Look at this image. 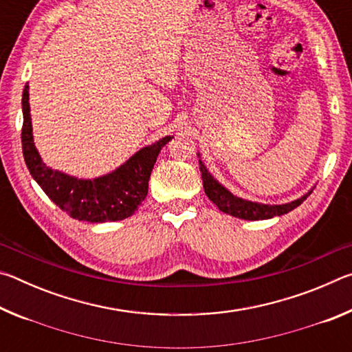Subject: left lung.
I'll use <instances>...</instances> for the list:
<instances>
[{"label":"left lung","mask_w":352,"mask_h":352,"mask_svg":"<svg viewBox=\"0 0 352 352\" xmlns=\"http://www.w3.org/2000/svg\"><path fill=\"white\" fill-rule=\"evenodd\" d=\"M199 164H200V172H201V180H204L205 194L210 197L212 204L217 205V208L222 212H226L230 214V216L239 217L243 220H264V219H272L275 216H283V214H287L289 211L295 210L296 206H300L312 192V190H309V192L302 195L301 199H296L294 201H290V204H284V205L256 204V201L236 197V195H233L228 189L223 188L222 184H220L216 178L208 172L205 164L201 163V160H199Z\"/></svg>","instance_id":"obj_1"}]
</instances>
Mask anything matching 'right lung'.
Returning <instances> with one entry per match:
<instances>
[{"mask_svg": "<svg viewBox=\"0 0 352 352\" xmlns=\"http://www.w3.org/2000/svg\"><path fill=\"white\" fill-rule=\"evenodd\" d=\"M28 90L29 87L26 85L21 100L23 157L34 180L40 184L47 197L73 219L91 223H102L109 220L115 222L132 216L146 199L153 164L162 147L168 144L172 136H164L155 144L142 147L111 174L94 180L71 177L47 168L40 158L38 151L34 146Z\"/></svg>", "mask_w": 352, "mask_h": 352, "instance_id": "1", "label": "right lung"}]
</instances>
